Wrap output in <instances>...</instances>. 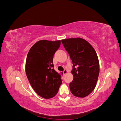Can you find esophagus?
Instances as JSON below:
<instances>
[{
	"instance_id": "obj_1",
	"label": "esophagus",
	"mask_w": 121,
	"mask_h": 121,
	"mask_svg": "<svg viewBox=\"0 0 121 121\" xmlns=\"http://www.w3.org/2000/svg\"><path fill=\"white\" fill-rule=\"evenodd\" d=\"M63 73H64V75L67 74V73H68V71L67 70V69H65V70H64V72H63Z\"/></svg>"
}]
</instances>
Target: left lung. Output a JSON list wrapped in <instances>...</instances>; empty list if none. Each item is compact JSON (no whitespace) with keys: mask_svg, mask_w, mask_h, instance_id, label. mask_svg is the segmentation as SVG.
Segmentation results:
<instances>
[{"mask_svg":"<svg viewBox=\"0 0 121 121\" xmlns=\"http://www.w3.org/2000/svg\"><path fill=\"white\" fill-rule=\"evenodd\" d=\"M73 62L71 73L74 78L69 89L74 96L83 98L92 92L99 74V64L95 50L81 38L61 40Z\"/></svg>","mask_w":121,"mask_h":121,"instance_id":"8db88e82","label":"left lung"}]
</instances>
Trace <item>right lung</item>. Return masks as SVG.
Wrapping results in <instances>:
<instances>
[{
    "label": "right lung",
    "instance_id": "1",
    "mask_svg": "<svg viewBox=\"0 0 121 121\" xmlns=\"http://www.w3.org/2000/svg\"><path fill=\"white\" fill-rule=\"evenodd\" d=\"M60 45V40H41L27 54L25 71L28 79L35 92L44 98L56 96L62 83L61 76L53 69V56Z\"/></svg>",
    "mask_w": 121,
    "mask_h": 121
}]
</instances>
